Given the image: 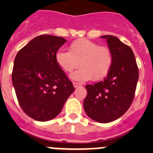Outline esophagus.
Listing matches in <instances>:
<instances>
[{
    "mask_svg": "<svg viewBox=\"0 0 153 153\" xmlns=\"http://www.w3.org/2000/svg\"><path fill=\"white\" fill-rule=\"evenodd\" d=\"M73 84H74V86L75 87V88H76V87H78V86H80L81 85H82L81 83H76V82H74V83H73Z\"/></svg>",
    "mask_w": 153,
    "mask_h": 153,
    "instance_id": "34e87169",
    "label": "esophagus"
}]
</instances>
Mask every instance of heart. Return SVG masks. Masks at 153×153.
Wrapping results in <instances>:
<instances>
[{
    "instance_id": "b5f03b06",
    "label": "heart",
    "mask_w": 153,
    "mask_h": 153,
    "mask_svg": "<svg viewBox=\"0 0 153 153\" xmlns=\"http://www.w3.org/2000/svg\"><path fill=\"white\" fill-rule=\"evenodd\" d=\"M69 52L59 51L56 53V63L76 80H99L105 77L113 64V53L106 46H99L95 42L84 38L73 41L68 47Z\"/></svg>"
}]
</instances>
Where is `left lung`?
Wrapping results in <instances>:
<instances>
[{
	"instance_id": "1",
	"label": "left lung",
	"mask_w": 153,
	"mask_h": 153,
	"mask_svg": "<svg viewBox=\"0 0 153 153\" xmlns=\"http://www.w3.org/2000/svg\"><path fill=\"white\" fill-rule=\"evenodd\" d=\"M101 37L106 39L111 50L113 64L103 80L86 85L87 95L83 107L90 119L106 123L122 117L131 106L139 79V69L129 46L111 35Z\"/></svg>"
}]
</instances>
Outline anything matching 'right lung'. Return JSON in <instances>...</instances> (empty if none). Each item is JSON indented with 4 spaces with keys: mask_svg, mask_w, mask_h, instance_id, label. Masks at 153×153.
Here are the masks:
<instances>
[{
    "mask_svg": "<svg viewBox=\"0 0 153 153\" xmlns=\"http://www.w3.org/2000/svg\"><path fill=\"white\" fill-rule=\"evenodd\" d=\"M66 42L61 36L40 35L20 50L14 59L12 83L17 100L33 120L45 122L55 118L75 90L55 60Z\"/></svg>",
    "mask_w": 153,
    "mask_h": 153,
    "instance_id": "add662e5",
    "label": "right lung"
}]
</instances>
